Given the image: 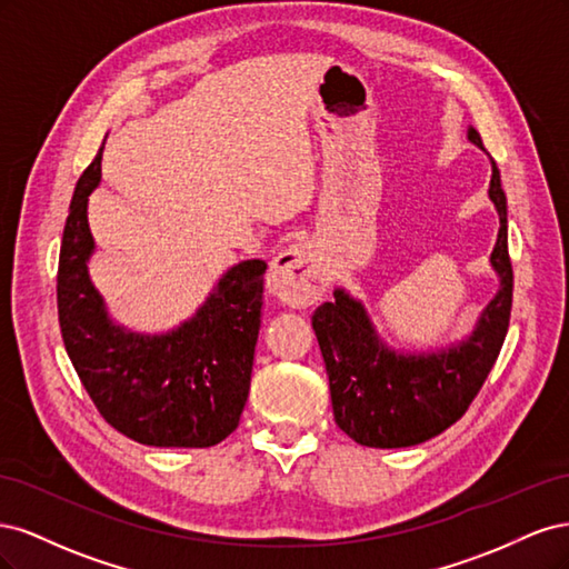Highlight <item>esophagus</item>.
<instances>
[{"mask_svg":"<svg viewBox=\"0 0 569 569\" xmlns=\"http://www.w3.org/2000/svg\"><path fill=\"white\" fill-rule=\"evenodd\" d=\"M268 282L274 297L291 308L311 306L325 291V280L316 258L306 244H295L274 256Z\"/></svg>","mask_w":569,"mask_h":569,"instance_id":"34e87169","label":"esophagus"}]
</instances>
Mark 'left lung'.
Wrapping results in <instances>:
<instances>
[{
    "label": "left lung",
    "mask_w": 569,
    "mask_h": 569,
    "mask_svg": "<svg viewBox=\"0 0 569 569\" xmlns=\"http://www.w3.org/2000/svg\"><path fill=\"white\" fill-rule=\"evenodd\" d=\"M468 140L485 149L475 128ZM489 199L498 220L491 268L501 287L468 339L432 353H399L375 332L366 308L343 289L316 308L313 330L330 377L332 410L341 432L370 449H403L458 422L485 385L510 322L512 266L508 256V201L491 161Z\"/></svg>",
    "instance_id": "1"
}]
</instances>
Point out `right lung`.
<instances>
[{
    "label": "right lung",
    "mask_w": 569,
    "mask_h": 569,
    "mask_svg": "<svg viewBox=\"0 0 569 569\" xmlns=\"http://www.w3.org/2000/svg\"><path fill=\"white\" fill-rule=\"evenodd\" d=\"M99 180L101 149L76 184L61 239L57 303L66 353L120 435L163 449L216 446L234 432L249 399L268 266L258 258L232 266L176 330H126L109 318L88 272V197Z\"/></svg>",
    "instance_id": "right-lung-1"
}]
</instances>
